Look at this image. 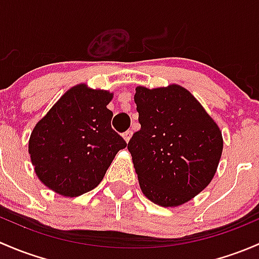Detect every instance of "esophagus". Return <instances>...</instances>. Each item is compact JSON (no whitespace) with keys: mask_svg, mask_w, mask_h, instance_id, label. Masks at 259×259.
<instances>
[{"mask_svg":"<svg viewBox=\"0 0 259 259\" xmlns=\"http://www.w3.org/2000/svg\"><path fill=\"white\" fill-rule=\"evenodd\" d=\"M122 137H123V140L126 141V142H128L131 140V137H132V131H126V132L122 135Z\"/></svg>","mask_w":259,"mask_h":259,"instance_id":"1","label":"esophagus"}]
</instances>
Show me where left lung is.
Here are the masks:
<instances>
[{
    "instance_id": "obj_1",
    "label": "left lung",
    "mask_w": 259,
    "mask_h": 259,
    "mask_svg": "<svg viewBox=\"0 0 259 259\" xmlns=\"http://www.w3.org/2000/svg\"><path fill=\"white\" fill-rule=\"evenodd\" d=\"M141 130L128 148L142 193L161 207H178L213 180L223 151L220 127L180 84L135 93Z\"/></svg>"
}]
</instances>
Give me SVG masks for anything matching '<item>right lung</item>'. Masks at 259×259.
Segmentation results:
<instances>
[{"mask_svg": "<svg viewBox=\"0 0 259 259\" xmlns=\"http://www.w3.org/2000/svg\"><path fill=\"white\" fill-rule=\"evenodd\" d=\"M113 93L73 86L31 132L28 153L38 180L65 197H78L100 185L114 156L127 143L111 127L107 105Z\"/></svg>", "mask_w": 259, "mask_h": 259, "instance_id": "obj_1", "label": "right lung"}]
</instances>
